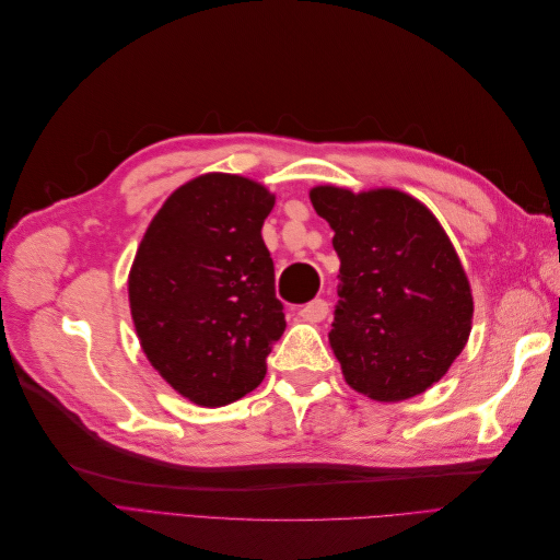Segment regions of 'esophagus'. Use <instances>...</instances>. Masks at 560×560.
I'll return each mask as SVG.
<instances>
[{
    "instance_id": "1",
    "label": "esophagus",
    "mask_w": 560,
    "mask_h": 560,
    "mask_svg": "<svg viewBox=\"0 0 560 560\" xmlns=\"http://www.w3.org/2000/svg\"><path fill=\"white\" fill-rule=\"evenodd\" d=\"M327 315H329V303L325 299H313L299 311V317L306 322H322Z\"/></svg>"
}]
</instances>
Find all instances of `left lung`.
<instances>
[{
  "label": "left lung",
  "mask_w": 560,
  "mask_h": 560,
  "mask_svg": "<svg viewBox=\"0 0 560 560\" xmlns=\"http://www.w3.org/2000/svg\"><path fill=\"white\" fill-rule=\"evenodd\" d=\"M341 259L329 341L350 387L376 401L442 378L471 329V292L434 214L395 189L311 191Z\"/></svg>",
  "instance_id": "left-lung-1"
}]
</instances>
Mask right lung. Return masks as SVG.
Segmentation results:
<instances>
[{"mask_svg":"<svg viewBox=\"0 0 560 560\" xmlns=\"http://www.w3.org/2000/svg\"><path fill=\"white\" fill-rule=\"evenodd\" d=\"M276 198L238 175H202L165 200L128 280L151 366L200 406H226L266 376L284 331L261 226Z\"/></svg>","mask_w":560,"mask_h":560,"instance_id":"right-lung-1","label":"right lung"}]
</instances>
